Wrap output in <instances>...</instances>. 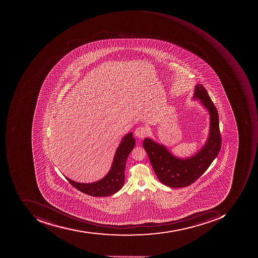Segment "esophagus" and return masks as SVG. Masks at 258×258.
Masks as SVG:
<instances>
[{
    "mask_svg": "<svg viewBox=\"0 0 258 258\" xmlns=\"http://www.w3.org/2000/svg\"><path fill=\"white\" fill-rule=\"evenodd\" d=\"M134 134L137 138L144 139L147 134V128L143 126L138 127V128H136Z\"/></svg>",
    "mask_w": 258,
    "mask_h": 258,
    "instance_id": "obj_1",
    "label": "esophagus"
}]
</instances>
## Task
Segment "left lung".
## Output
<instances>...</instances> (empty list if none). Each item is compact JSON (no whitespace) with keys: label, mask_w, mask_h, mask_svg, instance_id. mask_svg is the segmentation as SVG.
I'll return each mask as SVG.
<instances>
[{"label":"left lung","mask_w":258,"mask_h":258,"mask_svg":"<svg viewBox=\"0 0 258 258\" xmlns=\"http://www.w3.org/2000/svg\"><path fill=\"white\" fill-rule=\"evenodd\" d=\"M195 98H199L210 113V133L206 145L194 157L188 159L174 157L163 145L150 139L143 140V147L156 175L162 184L170 187H187L198 180L217 157L222 145L219 114L214 103L202 84L195 90Z\"/></svg>","instance_id":"8db88e82"}]
</instances>
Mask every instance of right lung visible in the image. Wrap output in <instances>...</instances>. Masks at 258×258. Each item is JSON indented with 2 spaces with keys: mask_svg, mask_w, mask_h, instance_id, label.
<instances>
[{
  "mask_svg": "<svg viewBox=\"0 0 258 258\" xmlns=\"http://www.w3.org/2000/svg\"><path fill=\"white\" fill-rule=\"evenodd\" d=\"M136 141L133 133H130L121 140L117 149L111 170L104 178L95 183L82 184L66 177L70 184L84 194L93 197L111 196L122 187L125 182V169L127 158L135 147Z\"/></svg>",
  "mask_w": 258,
  "mask_h": 258,
  "instance_id": "1",
  "label": "right lung"
}]
</instances>
